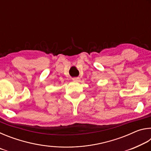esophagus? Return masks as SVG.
<instances>
[{
	"mask_svg": "<svg viewBox=\"0 0 151 151\" xmlns=\"http://www.w3.org/2000/svg\"><path fill=\"white\" fill-rule=\"evenodd\" d=\"M73 82H75V83H79V82L81 81V78H79V77L74 78H73Z\"/></svg>",
	"mask_w": 151,
	"mask_h": 151,
	"instance_id": "34e87169",
	"label": "esophagus"
}]
</instances>
